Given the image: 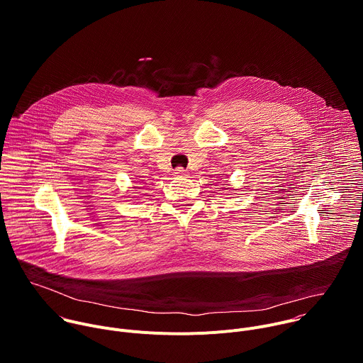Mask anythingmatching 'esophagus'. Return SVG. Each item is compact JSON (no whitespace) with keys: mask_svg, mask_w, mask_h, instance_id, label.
<instances>
[{"mask_svg":"<svg viewBox=\"0 0 363 363\" xmlns=\"http://www.w3.org/2000/svg\"><path fill=\"white\" fill-rule=\"evenodd\" d=\"M174 175H175L177 178H184V177H186V171H185L184 168H181V167H179V168H177V169H175Z\"/></svg>","mask_w":363,"mask_h":363,"instance_id":"esophagus-1","label":"esophagus"}]
</instances>
